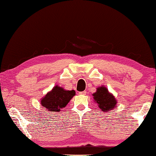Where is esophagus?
<instances>
[{
	"label": "esophagus",
	"instance_id": "34e87169",
	"mask_svg": "<svg viewBox=\"0 0 156 156\" xmlns=\"http://www.w3.org/2000/svg\"><path fill=\"white\" fill-rule=\"evenodd\" d=\"M87 94V92L86 91H83V92H79V94H83V95H85Z\"/></svg>",
	"mask_w": 156,
	"mask_h": 156
}]
</instances>
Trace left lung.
<instances>
[{
	"mask_svg": "<svg viewBox=\"0 0 156 156\" xmlns=\"http://www.w3.org/2000/svg\"><path fill=\"white\" fill-rule=\"evenodd\" d=\"M95 101L98 104L99 107L104 112H108L109 110L115 107L116 100L115 97L108 92L106 87H100L97 89V92L93 94Z\"/></svg>",
	"mask_w": 156,
	"mask_h": 156,
	"instance_id": "1",
	"label": "left lung"
}]
</instances>
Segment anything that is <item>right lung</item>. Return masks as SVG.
Returning a JSON list of instances; mask_svg holds the SVG:
<instances>
[{
    "instance_id": "add662e5",
    "label": "right lung",
    "mask_w": 156,
    "mask_h": 156,
    "mask_svg": "<svg viewBox=\"0 0 156 156\" xmlns=\"http://www.w3.org/2000/svg\"><path fill=\"white\" fill-rule=\"evenodd\" d=\"M75 94L76 92L74 90H65L57 85L42 99L41 103L42 106L47 109L46 111H60Z\"/></svg>"
}]
</instances>
